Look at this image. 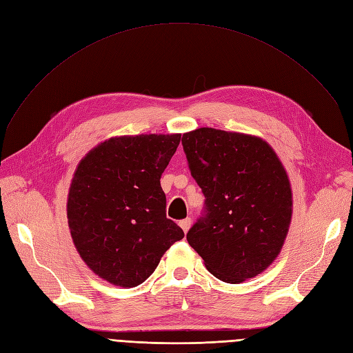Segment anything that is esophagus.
<instances>
[{
  "mask_svg": "<svg viewBox=\"0 0 353 353\" xmlns=\"http://www.w3.org/2000/svg\"><path fill=\"white\" fill-rule=\"evenodd\" d=\"M179 226L182 228V230H184V232H188V229H190V226H191V219H190V217L182 219V221L179 222Z\"/></svg>",
  "mask_w": 353,
  "mask_h": 353,
  "instance_id": "1",
  "label": "esophagus"
}]
</instances>
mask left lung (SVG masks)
Returning a JSON list of instances; mask_svg holds the SVG:
<instances>
[{
  "label": "left lung",
  "mask_w": 353,
  "mask_h": 353,
  "mask_svg": "<svg viewBox=\"0 0 353 353\" xmlns=\"http://www.w3.org/2000/svg\"><path fill=\"white\" fill-rule=\"evenodd\" d=\"M182 148L204 196L188 244L219 281L260 274L281 252L292 217L281 161L261 139L214 128L185 132Z\"/></svg>",
  "instance_id": "left-lung-1"
}]
</instances>
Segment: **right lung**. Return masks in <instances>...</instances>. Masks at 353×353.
<instances>
[{
  "label": "right lung",
  "instance_id": "right-lung-1",
  "mask_svg": "<svg viewBox=\"0 0 353 353\" xmlns=\"http://www.w3.org/2000/svg\"><path fill=\"white\" fill-rule=\"evenodd\" d=\"M179 140L181 134L111 139L77 166L68 226L80 257L105 281L123 288L143 283L165 251L184 238L166 217L161 187Z\"/></svg>",
  "mask_w": 353,
  "mask_h": 353
}]
</instances>
